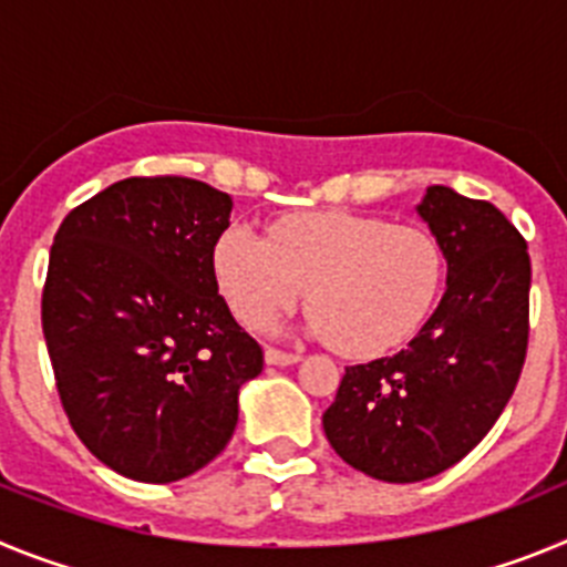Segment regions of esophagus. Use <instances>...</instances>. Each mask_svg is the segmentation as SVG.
<instances>
[{
  "label": "esophagus",
  "instance_id": "esophagus-1",
  "mask_svg": "<svg viewBox=\"0 0 567 567\" xmlns=\"http://www.w3.org/2000/svg\"><path fill=\"white\" fill-rule=\"evenodd\" d=\"M269 365H292L298 363L300 354L298 352H284V349H275V346H267V352H264Z\"/></svg>",
  "mask_w": 567,
  "mask_h": 567
}]
</instances>
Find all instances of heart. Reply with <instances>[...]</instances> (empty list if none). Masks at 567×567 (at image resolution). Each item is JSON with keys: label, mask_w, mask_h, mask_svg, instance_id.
Wrapping results in <instances>:
<instances>
[{"label": "heart", "mask_w": 567, "mask_h": 567, "mask_svg": "<svg viewBox=\"0 0 567 567\" xmlns=\"http://www.w3.org/2000/svg\"><path fill=\"white\" fill-rule=\"evenodd\" d=\"M213 272L240 323L267 327L307 292L309 332L349 358H372L423 327L445 258L417 224L323 209L284 215L267 238L229 224L215 240Z\"/></svg>", "instance_id": "obj_1"}]
</instances>
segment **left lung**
<instances>
[{
	"instance_id": "obj_1",
	"label": "left lung",
	"mask_w": 567,
	"mask_h": 567,
	"mask_svg": "<svg viewBox=\"0 0 567 567\" xmlns=\"http://www.w3.org/2000/svg\"><path fill=\"white\" fill-rule=\"evenodd\" d=\"M420 218L449 264L445 295L392 358L346 365L323 432L334 452L383 483H420L491 432L528 349L530 258L494 204L429 187Z\"/></svg>"
}]
</instances>
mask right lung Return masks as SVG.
I'll use <instances>...</instances> for the list:
<instances>
[{
	"mask_svg": "<svg viewBox=\"0 0 567 567\" xmlns=\"http://www.w3.org/2000/svg\"><path fill=\"white\" fill-rule=\"evenodd\" d=\"M233 198L182 175L124 178L70 209L50 247L42 332L87 452L138 483L189 477L227 449L264 349L213 272Z\"/></svg>",
	"mask_w": 567,
	"mask_h": 567,
	"instance_id": "obj_1",
	"label": "right lung"
}]
</instances>
